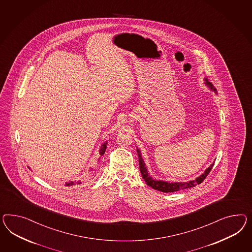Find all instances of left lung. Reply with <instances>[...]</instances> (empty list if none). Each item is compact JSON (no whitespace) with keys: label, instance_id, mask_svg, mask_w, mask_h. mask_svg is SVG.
Returning <instances> with one entry per match:
<instances>
[{"label":"left lung","instance_id":"left-lung-1","mask_svg":"<svg viewBox=\"0 0 252 252\" xmlns=\"http://www.w3.org/2000/svg\"><path fill=\"white\" fill-rule=\"evenodd\" d=\"M205 82H206L207 85H209L211 87V89H214L211 83L208 82L207 80H205ZM214 91H216V89H214ZM136 152H137V156H138L139 169H140V172H141V175H142L144 181L146 182V184H148L151 188H153L154 190H159V191H162V192H173V191H177V190L194 187L195 185L204 182V179L207 177V175L209 174L210 170H212V168L214 166V164H212L211 166L204 171V174H202L200 177H198L195 181H190L189 183H167V182H163V181H155L149 175L147 168L145 167L143 158H141L140 151L136 149Z\"/></svg>","mask_w":252,"mask_h":252}]
</instances>
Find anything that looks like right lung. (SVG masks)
<instances>
[{
    "instance_id": "obj_1",
    "label": "right lung",
    "mask_w": 252,
    "mask_h": 252,
    "mask_svg": "<svg viewBox=\"0 0 252 252\" xmlns=\"http://www.w3.org/2000/svg\"><path fill=\"white\" fill-rule=\"evenodd\" d=\"M106 142L105 143H103L102 145V147H101V150H100V155H102L104 153V151L106 150ZM78 184H81V183H78ZM75 184L74 182H70V183H68V184H66V186H71V185H73Z\"/></svg>"
}]
</instances>
